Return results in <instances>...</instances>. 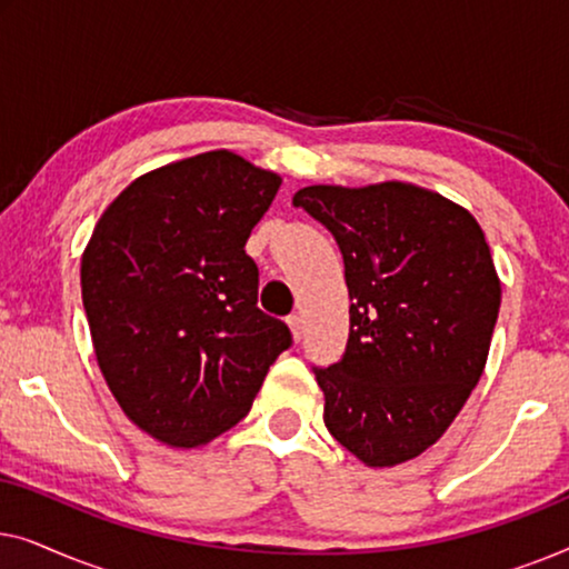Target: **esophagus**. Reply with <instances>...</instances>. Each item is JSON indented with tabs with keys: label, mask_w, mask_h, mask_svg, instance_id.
Segmentation results:
<instances>
[{
	"label": "esophagus",
	"mask_w": 569,
	"mask_h": 569,
	"mask_svg": "<svg viewBox=\"0 0 569 569\" xmlns=\"http://www.w3.org/2000/svg\"><path fill=\"white\" fill-rule=\"evenodd\" d=\"M287 326H290L292 339L300 341L302 339V331H306V321H302V316L300 313H292L290 318H287Z\"/></svg>",
	"instance_id": "1"
}]
</instances>
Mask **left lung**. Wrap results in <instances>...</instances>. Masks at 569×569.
Listing matches in <instances>:
<instances>
[{
    "label": "left lung",
    "mask_w": 569,
    "mask_h": 569,
    "mask_svg": "<svg viewBox=\"0 0 569 569\" xmlns=\"http://www.w3.org/2000/svg\"><path fill=\"white\" fill-rule=\"evenodd\" d=\"M345 256L349 341L316 380L323 422L365 466L435 446L485 372L502 287L469 209L422 186H306L292 197Z\"/></svg>",
    "instance_id": "1"
}]
</instances>
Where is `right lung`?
Instances as JSON below:
<instances>
[{
    "instance_id": "1",
    "label": "right lung",
    "mask_w": 569,
    "mask_h": 569,
    "mask_svg": "<svg viewBox=\"0 0 569 569\" xmlns=\"http://www.w3.org/2000/svg\"><path fill=\"white\" fill-rule=\"evenodd\" d=\"M282 178L230 150L131 181L82 253V302L98 368L139 430L199 448L248 415L292 345L259 310L246 240Z\"/></svg>"
}]
</instances>
